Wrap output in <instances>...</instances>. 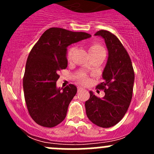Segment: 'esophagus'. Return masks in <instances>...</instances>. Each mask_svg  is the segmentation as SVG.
<instances>
[{
    "label": "esophagus",
    "instance_id": "1",
    "mask_svg": "<svg viewBox=\"0 0 154 154\" xmlns=\"http://www.w3.org/2000/svg\"><path fill=\"white\" fill-rule=\"evenodd\" d=\"M82 89H83V88H82V87H80V86L77 87V91H80V90H82Z\"/></svg>",
    "mask_w": 154,
    "mask_h": 154
}]
</instances>
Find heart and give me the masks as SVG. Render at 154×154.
<instances>
[{
    "label": "heart",
    "instance_id": "obj_1",
    "mask_svg": "<svg viewBox=\"0 0 154 154\" xmlns=\"http://www.w3.org/2000/svg\"><path fill=\"white\" fill-rule=\"evenodd\" d=\"M74 51H75V47L74 46H71L68 48L67 53H66V57H67V60L68 61L71 60L72 58L73 54H74ZM88 51H89L90 55H94V54H98V53L103 52L104 51V48L102 47L101 45H100L97 42H93L88 47ZM77 81L82 84H87L89 81V79L85 75H79L77 77Z\"/></svg>",
    "mask_w": 154,
    "mask_h": 154
}]
</instances>
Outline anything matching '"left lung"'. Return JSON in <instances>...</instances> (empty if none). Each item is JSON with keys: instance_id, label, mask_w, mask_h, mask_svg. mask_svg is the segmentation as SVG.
I'll return each instance as SVG.
<instances>
[{"instance_id": "8db88e82", "label": "left lung", "mask_w": 154, "mask_h": 154, "mask_svg": "<svg viewBox=\"0 0 154 154\" xmlns=\"http://www.w3.org/2000/svg\"><path fill=\"white\" fill-rule=\"evenodd\" d=\"M105 40L109 52L103 72L104 81L97 86L105 96L97 97L89 91L85 103L86 116L93 124L108 128L117 125L125 116L133 97L134 71L128 53L120 40L109 31L101 29L94 34Z\"/></svg>"}]
</instances>
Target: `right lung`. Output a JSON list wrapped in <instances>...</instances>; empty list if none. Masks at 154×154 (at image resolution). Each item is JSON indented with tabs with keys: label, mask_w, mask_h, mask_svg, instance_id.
Instances as JSON below:
<instances>
[{
	"label": "right lung",
	"mask_w": 154,
	"mask_h": 154,
	"mask_svg": "<svg viewBox=\"0 0 154 154\" xmlns=\"http://www.w3.org/2000/svg\"><path fill=\"white\" fill-rule=\"evenodd\" d=\"M89 37L91 35L84 32L51 27L29 52L23 88L29 116L38 125L54 127L66 118L68 105L77 89L73 84L57 88L59 72L67 68L68 46Z\"/></svg>",
	"instance_id": "1"
}]
</instances>
